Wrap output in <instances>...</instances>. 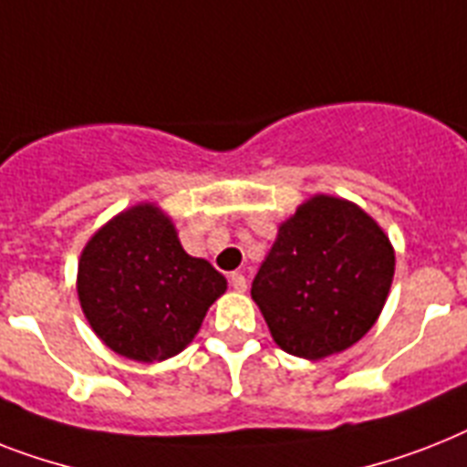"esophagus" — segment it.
Segmentation results:
<instances>
[{"mask_svg":"<svg viewBox=\"0 0 467 467\" xmlns=\"http://www.w3.org/2000/svg\"><path fill=\"white\" fill-rule=\"evenodd\" d=\"M230 285L237 290V293H244L246 290V278L242 273H230Z\"/></svg>","mask_w":467,"mask_h":467,"instance_id":"obj_1","label":"esophagus"}]
</instances>
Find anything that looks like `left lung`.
I'll use <instances>...</instances> for the list:
<instances>
[{
  "mask_svg": "<svg viewBox=\"0 0 467 467\" xmlns=\"http://www.w3.org/2000/svg\"><path fill=\"white\" fill-rule=\"evenodd\" d=\"M396 254L358 203L317 194L280 223L252 283L273 340L295 358L348 350L384 309Z\"/></svg>",
  "mask_w": 467,
  "mask_h": 467,
  "instance_id": "obj_1",
  "label": "left lung"
}]
</instances>
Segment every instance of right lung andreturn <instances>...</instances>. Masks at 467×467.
<instances>
[{
    "instance_id": "right-lung-1",
    "label": "right lung",
    "mask_w": 467,
    "mask_h": 467,
    "mask_svg": "<svg viewBox=\"0 0 467 467\" xmlns=\"http://www.w3.org/2000/svg\"><path fill=\"white\" fill-rule=\"evenodd\" d=\"M76 290L90 328L109 350L136 362H161L194 340L227 280L206 259L182 249L161 208L139 203L83 246Z\"/></svg>"
}]
</instances>
